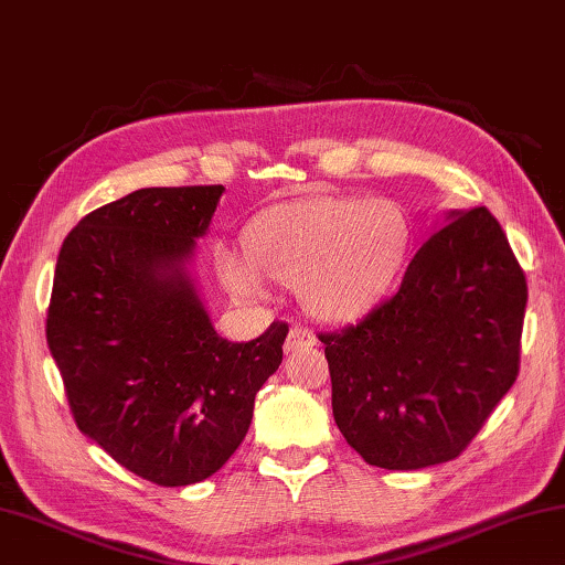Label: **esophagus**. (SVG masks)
Segmentation results:
<instances>
[{
    "label": "esophagus",
    "instance_id": "obj_1",
    "mask_svg": "<svg viewBox=\"0 0 565 565\" xmlns=\"http://www.w3.org/2000/svg\"><path fill=\"white\" fill-rule=\"evenodd\" d=\"M309 345H316L313 331H309V328L301 326V323H294L291 331H289V338H286V343H284V351L296 353L299 348H309Z\"/></svg>",
    "mask_w": 565,
    "mask_h": 565
}]
</instances>
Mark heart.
I'll return each instance as SVG.
<instances>
[{
    "mask_svg": "<svg viewBox=\"0 0 565 565\" xmlns=\"http://www.w3.org/2000/svg\"><path fill=\"white\" fill-rule=\"evenodd\" d=\"M409 247L405 214L387 200L306 198L262 214L247 230V254L214 252L227 289L244 303L269 296L264 276L296 286L321 321H353L395 284Z\"/></svg>",
    "mask_w": 565,
    "mask_h": 565,
    "instance_id": "heart-1",
    "label": "heart"
}]
</instances>
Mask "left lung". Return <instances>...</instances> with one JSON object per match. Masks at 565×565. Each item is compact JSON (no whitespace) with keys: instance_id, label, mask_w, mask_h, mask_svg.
<instances>
[{"instance_id":"obj_1","label":"left lung","mask_w":565,"mask_h":565,"mask_svg":"<svg viewBox=\"0 0 565 565\" xmlns=\"http://www.w3.org/2000/svg\"><path fill=\"white\" fill-rule=\"evenodd\" d=\"M526 296L494 214L449 212L395 296L318 335L345 443L383 469L459 457L516 381Z\"/></svg>"}]
</instances>
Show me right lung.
<instances>
[{"label":"right lung","instance_id":"1","mask_svg":"<svg viewBox=\"0 0 565 565\" xmlns=\"http://www.w3.org/2000/svg\"><path fill=\"white\" fill-rule=\"evenodd\" d=\"M222 184L146 188L86 214L58 252L46 341L81 433L160 487L212 477L252 425L289 326L222 338L190 274Z\"/></svg>","mask_w":565,"mask_h":565}]
</instances>
